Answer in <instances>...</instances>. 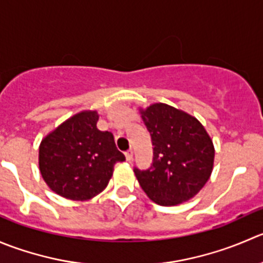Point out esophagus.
I'll list each match as a JSON object with an SVG mask.
<instances>
[{"mask_svg":"<svg viewBox=\"0 0 263 263\" xmlns=\"http://www.w3.org/2000/svg\"><path fill=\"white\" fill-rule=\"evenodd\" d=\"M125 158L126 161H132L133 160V149H129L125 152Z\"/></svg>","mask_w":263,"mask_h":263,"instance_id":"esophagus-1","label":"esophagus"}]
</instances>
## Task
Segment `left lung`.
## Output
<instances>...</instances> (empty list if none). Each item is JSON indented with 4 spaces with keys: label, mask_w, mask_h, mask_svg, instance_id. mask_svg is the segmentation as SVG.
Instances as JSON below:
<instances>
[{
    "label": "left lung",
    "mask_w": 263,
    "mask_h": 263,
    "mask_svg": "<svg viewBox=\"0 0 263 263\" xmlns=\"http://www.w3.org/2000/svg\"><path fill=\"white\" fill-rule=\"evenodd\" d=\"M153 145L152 165L134 167L144 193L161 206L193 198L214 167L215 148L210 135L193 116L165 103L140 110Z\"/></svg>",
    "instance_id": "8db88e82"
}]
</instances>
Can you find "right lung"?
<instances>
[{
    "mask_svg": "<svg viewBox=\"0 0 263 263\" xmlns=\"http://www.w3.org/2000/svg\"><path fill=\"white\" fill-rule=\"evenodd\" d=\"M96 111L77 114L40 145V170L47 185L72 201L90 199L107 186L114 165L125 161L112 133L97 129Z\"/></svg>",
    "mask_w": 263,
    "mask_h": 263,
    "instance_id": "1",
    "label": "right lung"
}]
</instances>
